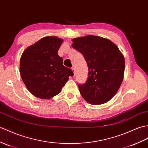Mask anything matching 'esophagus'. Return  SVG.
I'll list each match as a JSON object with an SVG mask.
<instances>
[{
  "label": "esophagus",
  "mask_w": 148,
  "mask_h": 148,
  "mask_svg": "<svg viewBox=\"0 0 148 148\" xmlns=\"http://www.w3.org/2000/svg\"><path fill=\"white\" fill-rule=\"evenodd\" d=\"M72 69V71H73V73H74V74H75V68L73 67H72V69Z\"/></svg>",
  "instance_id": "obj_1"
}]
</instances>
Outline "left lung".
Instances as JSON below:
<instances>
[{"label": "left lung", "mask_w": 148, "mask_h": 148, "mask_svg": "<svg viewBox=\"0 0 148 148\" xmlns=\"http://www.w3.org/2000/svg\"><path fill=\"white\" fill-rule=\"evenodd\" d=\"M72 47L83 55L88 77L78 84L80 93L92 105L106 103L114 97L123 79L125 60L115 43L100 36L88 35L73 39Z\"/></svg>", "instance_id": "1"}]
</instances>
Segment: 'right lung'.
<instances>
[{"label": "right lung", "instance_id": "obj_1", "mask_svg": "<svg viewBox=\"0 0 148 148\" xmlns=\"http://www.w3.org/2000/svg\"><path fill=\"white\" fill-rule=\"evenodd\" d=\"M62 42L57 36L44 37L27 47L21 57V76L27 90L38 98L49 99L56 96L74 75L58 55Z\"/></svg>", "mask_w": 148, "mask_h": 148}]
</instances>
